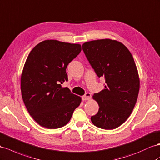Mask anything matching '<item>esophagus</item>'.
<instances>
[{"label":"esophagus","instance_id":"obj_1","mask_svg":"<svg viewBox=\"0 0 160 160\" xmlns=\"http://www.w3.org/2000/svg\"><path fill=\"white\" fill-rule=\"evenodd\" d=\"M92 97V95H91L90 93H86L84 96H82V99L83 100H88Z\"/></svg>","mask_w":160,"mask_h":160}]
</instances>
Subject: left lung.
<instances>
[{
	"mask_svg": "<svg viewBox=\"0 0 160 160\" xmlns=\"http://www.w3.org/2000/svg\"><path fill=\"white\" fill-rule=\"evenodd\" d=\"M98 77H104V89L94 93L98 113L91 117L99 128L110 130L123 124L136 103L139 78L130 51L122 43L110 39L93 40L82 46Z\"/></svg>",
	"mask_w": 160,
	"mask_h": 160,
	"instance_id": "obj_1",
	"label": "left lung"
}]
</instances>
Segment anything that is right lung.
Returning <instances> with one entry per match:
<instances>
[{"label": "right lung", "mask_w": 160, "mask_h": 160, "mask_svg": "<svg viewBox=\"0 0 160 160\" xmlns=\"http://www.w3.org/2000/svg\"><path fill=\"white\" fill-rule=\"evenodd\" d=\"M81 51L80 44L58 40L39 43L30 52L21 77L23 102L40 126L54 129L66 125L80 105V97L61 84L67 67Z\"/></svg>", "instance_id": "add662e5"}]
</instances>
